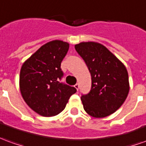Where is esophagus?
Instances as JSON below:
<instances>
[{"label":"esophagus","instance_id":"1","mask_svg":"<svg viewBox=\"0 0 146 146\" xmlns=\"http://www.w3.org/2000/svg\"><path fill=\"white\" fill-rule=\"evenodd\" d=\"M74 88H76V90L78 91V88H79V84H76L74 85Z\"/></svg>","mask_w":146,"mask_h":146}]
</instances>
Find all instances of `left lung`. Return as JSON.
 Returning <instances> with one entry per match:
<instances>
[{
    "label": "left lung",
    "instance_id": "obj_1",
    "mask_svg": "<svg viewBox=\"0 0 146 146\" xmlns=\"http://www.w3.org/2000/svg\"><path fill=\"white\" fill-rule=\"evenodd\" d=\"M92 76V88L81 96L84 111L94 118H104L123 105L130 90L128 73L123 63L104 45L82 42L75 45Z\"/></svg>",
    "mask_w": 146,
    "mask_h": 146
}]
</instances>
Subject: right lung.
Returning a JSON list of instances; mask_svg holds the SVG:
<instances>
[{"label":"right lung","mask_w":146,"mask_h":146,"mask_svg":"<svg viewBox=\"0 0 146 146\" xmlns=\"http://www.w3.org/2000/svg\"><path fill=\"white\" fill-rule=\"evenodd\" d=\"M70 44L53 40L42 46L21 67L20 89L25 103L44 117L58 115L65 109L74 87L61 83L63 76L61 62Z\"/></svg>","instance_id":"right-lung-1"}]
</instances>
